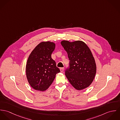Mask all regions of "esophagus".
I'll list each match as a JSON object with an SVG mask.
<instances>
[{
  "label": "esophagus",
  "instance_id": "esophagus-1",
  "mask_svg": "<svg viewBox=\"0 0 120 120\" xmlns=\"http://www.w3.org/2000/svg\"><path fill=\"white\" fill-rule=\"evenodd\" d=\"M60 72H63V71L64 70V68H60Z\"/></svg>",
  "mask_w": 120,
  "mask_h": 120
}]
</instances>
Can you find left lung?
Here are the masks:
<instances>
[{"label":"left lung","mask_w":120,"mask_h":120,"mask_svg":"<svg viewBox=\"0 0 120 120\" xmlns=\"http://www.w3.org/2000/svg\"><path fill=\"white\" fill-rule=\"evenodd\" d=\"M61 44L70 60L65 70L66 76L76 89H85L91 84L96 73L95 61L90 49L80 41L72 42L63 41Z\"/></svg>","instance_id":"obj_1"}]
</instances>
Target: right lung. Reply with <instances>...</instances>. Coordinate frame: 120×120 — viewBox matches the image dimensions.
<instances>
[{
	"mask_svg": "<svg viewBox=\"0 0 120 120\" xmlns=\"http://www.w3.org/2000/svg\"><path fill=\"white\" fill-rule=\"evenodd\" d=\"M55 47V44L50 41L41 42L28 58L26 67L27 78L30 85L36 90H46L56 74L60 72L51 57Z\"/></svg>",
	"mask_w": 120,
	"mask_h": 120,
	"instance_id": "1",
	"label": "right lung"
}]
</instances>
